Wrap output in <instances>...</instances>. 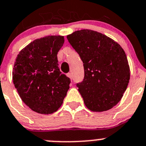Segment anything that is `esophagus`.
I'll use <instances>...</instances> for the list:
<instances>
[{
	"instance_id": "1",
	"label": "esophagus",
	"mask_w": 146,
	"mask_h": 146,
	"mask_svg": "<svg viewBox=\"0 0 146 146\" xmlns=\"http://www.w3.org/2000/svg\"><path fill=\"white\" fill-rule=\"evenodd\" d=\"M67 76L69 78L71 79V80H72V78H73V76H72V73H67Z\"/></svg>"
}]
</instances>
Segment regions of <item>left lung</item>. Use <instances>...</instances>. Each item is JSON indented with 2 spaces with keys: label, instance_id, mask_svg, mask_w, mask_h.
Wrapping results in <instances>:
<instances>
[{
  "label": "left lung",
  "instance_id": "left-lung-1",
  "mask_svg": "<svg viewBox=\"0 0 146 146\" xmlns=\"http://www.w3.org/2000/svg\"><path fill=\"white\" fill-rule=\"evenodd\" d=\"M67 39L83 62L85 76L77 87L85 106L100 112L117 105L130 79L129 62L121 46L90 29L76 31Z\"/></svg>",
  "mask_w": 146,
  "mask_h": 146
}]
</instances>
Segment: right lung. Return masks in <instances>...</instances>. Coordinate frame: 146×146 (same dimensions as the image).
<instances>
[{
	"label": "right lung",
	"mask_w": 146,
	"mask_h": 146,
	"mask_svg": "<svg viewBox=\"0 0 146 146\" xmlns=\"http://www.w3.org/2000/svg\"><path fill=\"white\" fill-rule=\"evenodd\" d=\"M63 36L34 40L20 51L15 61L13 80L22 100L34 111L52 114L66 96L70 78L58 68L57 54Z\"/></svg>",
	"instance_id": "1"
}]
</instances>
